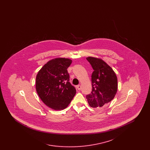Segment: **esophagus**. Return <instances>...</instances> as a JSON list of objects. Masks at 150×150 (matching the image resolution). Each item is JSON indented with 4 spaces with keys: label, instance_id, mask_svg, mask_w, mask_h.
<instances>
[{
    "label": "esophagus",
    "instance_id": "34e87169",
    "mask_svg": "<svg viewBox=\"0 0 150 150\" xmlns=\"http://www.w3.org/2000/svg\"><path fill=\"white\" fill-rule=\"evenodd\" d=\"M76 87H77V89H78L79 91H80L81 89V86H80V85H78Z\"/></svg>",
    "mask_w": 150,
    "mask_h": 150
}]
</instances>
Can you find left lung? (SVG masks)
<instances>
[{
    "label": "left lung",
    "mask_w": 150,
    "mask_h": 150,
    "mask_svg": "<svg viewBox=\"0 0 150 150\" xmlns=\"http://www.w3.org/2000/svg\"><path fill=\"white\" fill-rule=\"evenodd\" d=\"M93 68L92 91L86 98L91 107L102 108L114 99L117 91V79L112 69L102 59L86 58Z\"/></svg>",
    "instance_id": "left-lung-1"
}]
</instances>
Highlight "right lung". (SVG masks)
<instances>
[{
  "mask_svg": "<svg viewBox=\"0 0 150 150\" xmlns=\"http://www.w3.org/2000/svg\"><path fill=\"white\" fill-rule=\"evenodd\" d=\"M72 60L65 58L52 59L44 64L36 77V90L47 106L55 110L67 107L76 91L70 83L67 68Z\"/></svg>",
  "mask_w": 150,
  "mask_h": 150,
  "instance_id": "1",
  "label": "right lung"
}]
</instances>
